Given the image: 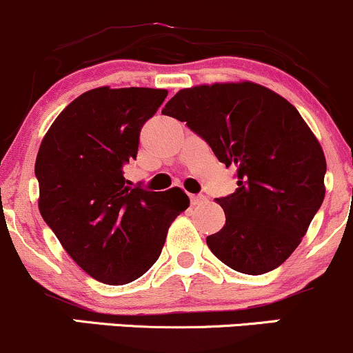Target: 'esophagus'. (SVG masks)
<instances>
[{
	"mask_svg": "<svg viewBox=\"0 0 353 353\" xmlns=\"http://www.w3.org/2000/svg\"><path fill=\"white\" fill-rule=\"evenodd\" d=\"M208 203V197L203 194H192L191 196V204L192 206H201V204Z\"/></svg>",
	"mask_w": 353,
	"mask_h": 353,
	"instance_id": "esophagus-1",
	"label": "esophagus"
}]
</instances>
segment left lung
Here are the masks:
<instances>
[{"label": "left lung", "mask_w": 353, "mask_h": 353, "mask_svg": "<svg viewBox=\"0 0 353 353\" xmlns=\"http://www.w3.org/2000/svg\"><path fill=\"white\" fill-rule=\"evenodd\" d=\"M162 114L211 145L238 188L221 197L226 223L206 238L209 250L239 273L278 268L296 250L325 197L323 149L298 110L253 82L183 88Z\"/></svg>", "instance_id": "obj_1"}]
</instances>
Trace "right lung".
<instances>
[{
	"instance_id": "1",
	"label": "right lung",
	"mask_w": 353,
	"mask_h": 353,
	"mask_svg": "<svg viewBox=\"0 0 353 353\" xmlns=\"http://www.w3.org/2000/svg\"><path fill=\"white\" fill-rule=\"evenodd\" d=\"M168 97L164 88L99 87L61 110L34 162L41 218L97 281L125 285L161 256L169 226L189 208L183 189L130 188L123 165Z\"/></svg>"
}]
</instances>
